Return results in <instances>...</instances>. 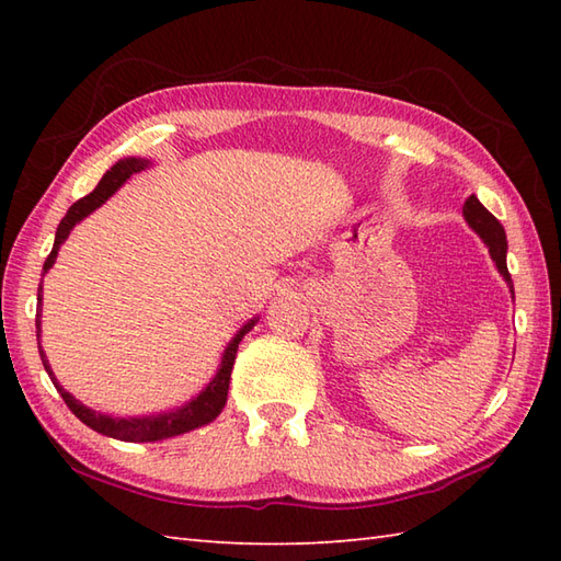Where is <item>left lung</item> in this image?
I'll list each match as a JSON object with an SVG mask.
<instances>
[{"label":"left lung","mask_w":561,"mask_h":561,"mask_svg":"<svg viewBox=\"0 0 561 561\" xmlns=\"http://www.w3.org/2000/svg\"><path fill=\"white\" fill-rule=\"evenodd\" d=\"M462 217L465 221L470 224V229L478 233L484 245L490 248V255L492 260L496 262V270L502 277L506 279V284L511 287V294H514V282H511V274H508V267H506V250H508V243H506V231L504 226L496 221V217L492 211H486L482 207V202L470 195L468 199H465V207H462Z\"/></svg>","instance_id":"1"}]
</instances>
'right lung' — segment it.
Returning <instances> with one entry per match:
<instances>
[{
    "instance_id": "add662e5",
    "label": "right lung",
    "mask_w": 561,
    "mask_h": 561,
    "mask_svg": "<svg viewBox=\"0 0 561 561\" xmlns=\"http://www.w3.org/2000/svg\"><path fill=\"white\" fill-rule=\"evenodd\" d=\"M149 165V159H123L117 161L111 171H105V175L101 178V183L93 187V193H89L87 197L77 199L75 205H71L65 214V219L59 221L57 226V233H55V245L50 250V255H47L45 265H43V274L55 265L57 260V250L67 241L69 231L75 229V226L83 219L89 217L93 209H99L105 199L111 195L117 193V187H121L129 175H135L139 171H145ZM41 296H43V284L38 287V313H35V332H38V350H41ZM257 323V318L248 320V323L236 332V337L229 342V347L224 350L221 354V364L217 368V376H214L207 388L199 392L197 398H193L190 402H185L183 408L171 410V412H163V414H149V416H111V414H101L96 410L87 408V404H81L79 400H75L69 396V392L57 383V378L53 374L50 364L45 359V352L41 350V359L47 376L53 378V383L57 388L59 396L67 402V408L77 414V420H81L87 426H91L93 432H99L103 436H111L117 440H129V444H145V440H161V438H171V436H181L185 432H193L197 426H205L209 422H214L219 416V412L224 410L226 404V396H229V383H231V368L236 362V352H238V344H241L245 332L253 330V325Z\"/></svg>"
}]
</instances>
